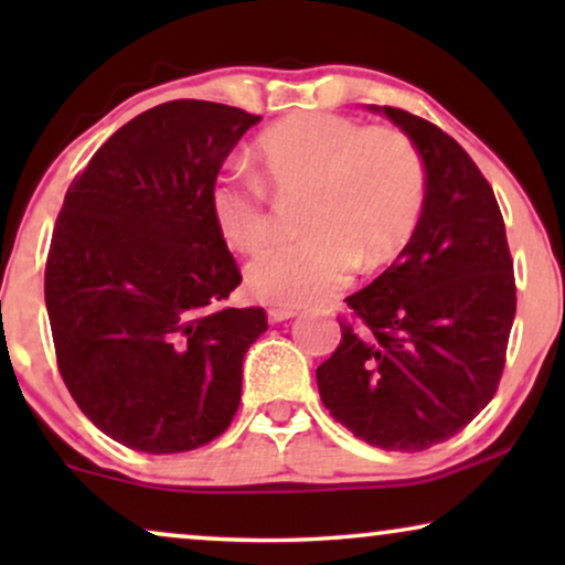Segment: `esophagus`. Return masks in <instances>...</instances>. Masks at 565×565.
<instances>
[{
	"label": "esophagus",
	"instance_id": "34e87169",
	"mask_svg": "<svg viewBox=\"0 0 565 565\" xmlns=\"http://www.w3.org/2000/svg\"><path fill=\"white\" fill-rule=\"evenodd\" d=\"M267 316H269V321L280 323V321L296 319L298 308H290V306H269V308H267Z\"/></svg>",
	"mask_w": 565,
	"mask_h": 565
}]
</instances>
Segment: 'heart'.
Here are the masks:
<instances>
[{
    "mask_svg": "<svg viewBox=\"0 0 565 565\" xmlns=\"http://www.w3.org/2000/svg\"><path fill=\"white\" fill-rule=\"evenodd\" d=\"M257 164L275 188H306V234L267 246L246 265L249 290L277 306L319 303L344 288L358 265L391 262L414 236L427 198V169L412 138L334 113L275 122L259 136ZM211 213L234 249L252 252L267 238L265 190L254 177H218Z\"/></svg>",
    "mask_w": 565,
    "mask_h": 565,
    "instance_id": "b5f03b06",
    "label": "heart"
}]
</instances>
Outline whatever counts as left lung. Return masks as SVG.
Here are the masks:
<instances>
[{"label":"left lung","instance_id":"obj_1","mask_svg":"<svg viewBox=\"0 0 565 565\" xmlns=\"http://www.w3.org/2000/svg\"><path fill=\"white\" fill-rule=\"evenodd\" d=\"M412 138L427 198L396 265L347 306L337 352L316 370L323 406L354 437L416 452L466 427L497 391L516 290L491 184L466 149L398 107L367 105Z\"/></svg>","mask_w":565,"mask_h":565}]
</instances>
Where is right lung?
<instances>
[{
  "instance_id": "obj_1",
  "label": "right lung",
  "mask_w": 565,
  "mask_h": 565,
  "mask_svg": "<svg viewBox=\"0 0 565 565\" xmlns=\"http://www.w3.org/2000/svg\"><path fill=\"white\" fill-rule=\"evenodd\" d=\"M259 115L174 99L126 122L74 177L45 262V308L76 406L115 443L195 450L234 419L265 308L223 303L242 275L211 190Z\"/></svg>"
}]
</instances>
